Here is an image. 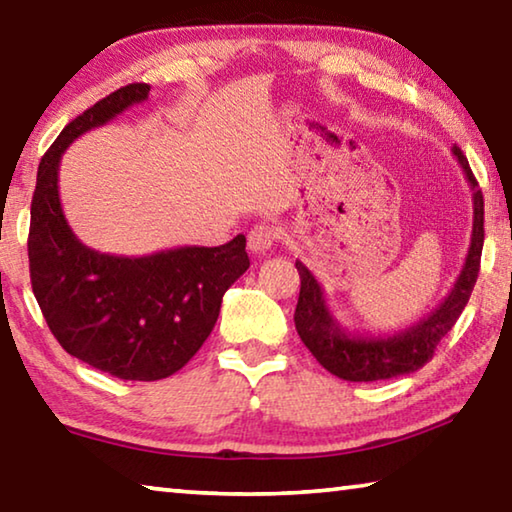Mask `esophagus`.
<instances>
[{"label": "esophagus", "instance_id": "34e87169", "mask_svg": "<svg viewBox=\"0 0 512 512\" xmlns=\"http://www.w3.org/2000/svg\"><path fill=\"white\" fill-rule=\"evenodd\" d=\"M277 239V230L271 228V225H255L248 235V248L253 250L255 255H264L273 248Z\"/></svg>", "mask_w": 512, "mask_h": 512}]
</instances>
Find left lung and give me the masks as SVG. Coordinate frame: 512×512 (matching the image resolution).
I'll return each instance as SVG.
<instances>
[{
  "instance_id": "1",
  "label": "left lung",
  "mask_w": 512,
  "mask_h": 512,
  "mask_svg": "<svg viewBox=\"0 0 512 512\" xmlns=\"http://www.w3.org/2000/svg\"><path fill=\"white\" fill-rule=\"evenodd\" d=\"M452 153L472 187V239L461 275L456 277L447 298L429 316L402 329V332L386 336H359L345 332L329 311L323 287L318 284L314 273L302 262H296L300 273V296L293 320H296L302 343L307 345L320 366L332 375L345 381H379L420 370L433 357L436 345L445 339L458 316L463 314L467 300L472 296L476 277H479L483 250V194L463 151L454 146Z\"/></svg>"
}]
</instances>
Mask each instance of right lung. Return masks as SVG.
<instances>
[{"instance_id":"right-lung-1","label":"right lung","mask_w":512,"mask_h":512,"mask_svg":"<svg viewBox=\"0 0 512 512\" xmlns=\"http://www.w3.org/2000/svg\"><path fill=\"white\" fill-rule=\"evenodd\" d=\"M131 83L63 128L40 160L31 201V287L51 334L72 357L112 377L155 381L201 350L223 293L248 271L246 237L223 246H180L144 257L99 253L74 235L58 196L60 158L76 137L149 99Z\"/></svg>"}]
</instances>
